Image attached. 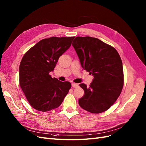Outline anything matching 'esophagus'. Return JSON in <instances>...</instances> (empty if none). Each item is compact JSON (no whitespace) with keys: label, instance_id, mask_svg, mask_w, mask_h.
Returning <instances> with one entry per match:
<instances>
[{"label":"esophagus","instance_id":"1","mask_svg":"<svg viewBox=\"0 0 146 146\" xmlns=\"http://www.w3.org/2000/svg\"><path fill=\"white\" fill-rule=\"evenodd\" d=\"M72 86L74 87V88H77V87H78V83H72Z\"/></svg>","mask_w":146,"mask_h":146}]
</instances>
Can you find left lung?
Instances as JSON below:
<instances>
[{"label":"left lung","instance_id":"left-lung-1","mask_svg":"<svg viewBox=\"0 0 146 146\" xmlns=\"http://www.w3.org/2000/svg\"><path fill=\"white\" fill-rule=\"evenodd\" d=\"M82 67L94 76L90 86L81 83L85 94L80 107L92 113L109 109L121 94L123 85L122 63L117 51L100 39L77 36L72 44Z\"/></svg>","mask_w":146,"mask_h":146}]
</instances>
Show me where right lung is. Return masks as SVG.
Here are the masks:
<instances>
[{"mask_svg": "<svg viewBox=\"0 0 146 146\" xmlns=\"http://www.w3.org/2000/svg\"><path fill=\"white\" fill-rule=\"evenodd\" d=\"M74 37L43 39L25 53L19 66V85L30 105L39 111L58 108L71 87L69 82L52 78L60 56Z\"/></svg>", "mask_w": 146, "mask_h": 146, "instance_id": "obj_1", "label": "right lung"}]
</instances>
